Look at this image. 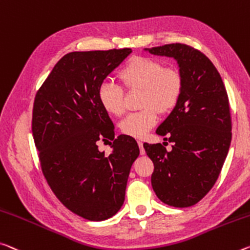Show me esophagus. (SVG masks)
Here are the masks:
<instances>
[{
    "label": "esophagus",
    "mask_w": 250,
    "mask_h": 250,
    "mask_svg": "<svg viewBox=\"0 0 250 250\" xmlns=\"http://www.w3.org/2000/svg\"><path fill=\"white\" fill-rule=\"evenodd\" d=\"M138 146H139V148H140V153L141 154H145L146 151H145V148H144V142L138 141Z\"/></svg>",
    "instance_id": "1"
}]
</instances>
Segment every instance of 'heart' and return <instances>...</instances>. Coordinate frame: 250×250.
Segmentation results:
<instances>
[{"instance_id": "obj_1", "label": "heart", "mask_w": 250, "mask_h": 250, "mask_svg": "<svg viewBox=\"0 0 250 250\" xmlns=\"http://www.w3.org/2000/svg\"><path fill=\"white\" fill-rule=\"evenodd\" d=\"M122 84L129 91L141 90L140 108L120 124L129 137L142 138L157 124L158 114H167L179 104L184 92V78L179 70L150 57H133L119 72ZM98 98L106 112L119 117L125 111V89L112 81L99 86Z\"/></svg>"}]
</instances>
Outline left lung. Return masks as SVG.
<instances>
[{
  "label": "left lung",
  "instance_id": "1",
  "mask_svg": "<svg viewBox=\"0 0 250 250\" xmlns=\"http://www.w3.org/2000/svg\"><path fill=\"white\" fill-rule=\"evenodd\" d=\"M146 50L176 59L184 78L179 104L157 129L172 142V150L161 144L144 145L154 166L152 189L162 203L190 207L210 191L227 157L231 141L228 94L216 66L195 47L171 43Z\"/></svg>",
  "mask_w": 250,
  "mask_h": 250
}]
</instances>
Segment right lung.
<instances>
[{
	"label": "right lung",
	"mask_w": 250,
	"mask_h": 250,
	"mask_svg": "<svg viewBox=\"0 0 250 250\" xmlns=\"http://www.w3.org/2000/svg\"><path fill=\"white\" fill-rule=\"evenodd\" d=\"M131 49L65 54L35 94L32 133L43 175L66 208L101 221L124 205L126 181L139 146L129 136L114 138V125L98 98L108 74ZM99 140H112L108 156Z\"/></svg>",
	"instance_id": "1"
}]
</instances>
